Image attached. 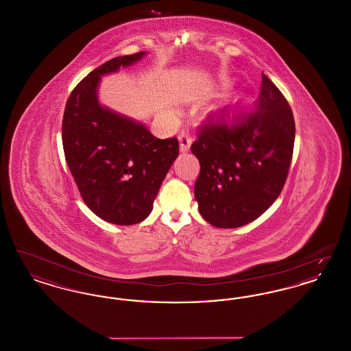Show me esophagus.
I'll return each instance as SVG.
<instances>
[{
  "mask_svg": "<svg viewBox=\"0 0 351 351\" xmlns=\"http://www.w3.org/2000/svg\"><path fill=\"white\" fill-rule=\"evenodd\" d=\"M179 142H180V151L182 152H186L189 150V146L192 143V138H191V134L188 132H182L179 134Z\"/></svg>",
  "mask_w": 351,
  "mask_h": 351,
  "instance_id": "34e87169",
  "label": "esophagus"
}]
</instances>
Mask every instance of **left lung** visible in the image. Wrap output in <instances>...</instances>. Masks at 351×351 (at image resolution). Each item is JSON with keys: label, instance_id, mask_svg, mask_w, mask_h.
I'll return each mask as SVG.
<instances>
[{"label": "left lung", "instance_id": "8db88e82", "mask_svg": "<svg viewBox=\"0 0 351 351\" xmlns=\"http://www.w3.org/2000/svg\"><path fill=\"white\" fill-rule=\"evenodd\" d=\"M295 132L288 101L265 73L251 108L225 106L209 116L191 146L200 162L195 199L204 219L234 229L263 215L283 189Z\"/></svg>", "mask_w": 351, "mask_h": 351}]
</instances>
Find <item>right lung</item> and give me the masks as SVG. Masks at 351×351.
<instances>
[{
  "label": "right lung",
  "mask_w": 351,
  "mask_h": 351,
  "mask_svg": "<svg viewBox=\"0 0 351 351\" xmlns=\"http://www.w3.org/2000/svg\"><path fill=\"white\" fill-rule=\"evenodd\" d=\"M145 51L101 64L75 86L64 109L62 139L68 168L86 206L106 222L134 225L150 215L178 139H159L132 118L99 102L101 76L129 67Z\"/></svg>",
  "instance_id": "right-lung-1"
}]
</instances>
